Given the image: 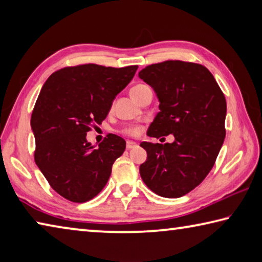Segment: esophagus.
Wrapping results in <instances>:
<instances>
[{"instance_id":"esophagus-1","label":"esophagus","mask_w":262,"mask_h":262,"mask_svg":"<svg viewBox=\"0 0 262 262\" xmlns=\"http://www.w3.org/2000/svg\"><path fill=\"white\" fill-rule=\"evenodd\" d=\"M136 147H137V144L135 143V142L127 141V143H126V148H127L128 150H130V149H134V148H136Z\"/></svg>"}]
</instances>
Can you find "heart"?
<instances>
[{"instance_id": "heart-1", "label": "heart", "mask_w": 262, "mask_h": 262, "mask_svg": "<svg viewBox=\"0 0 262 262\" xmlns=\"http://www.w3.org/2000/svg\"><path fill=\"white\" fill-rule=\"evenodd\" d=\"M145 88H148V86L144 85V84H137V85L133 86L130 89V95H134V94H136V92L143 90V89H145ZM141 132H142V128L140 126H132V127L126 128V129L123 130L125 134L129 135V136H139L141 134Z\"/></svg>"}]
</instances>
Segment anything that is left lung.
Instances as JSON below:
<instances>
[{
    "label": "left lung",
    "instance_id": "obj_1",
    "mask_svg": "<svg viewBox=\"0 0 262 262\" xmlns=\"http://www.w3.org/2000/svg\"><path fill=\"white\" fill-rule=\"evenodd\" d=\"M139 76L154 88L159 112L150 137L173 134V143L142 142L147 161L140 166L144 184L163 198L189 193L209 173L225 139L227 100L205 66L168 60L147 66Z\"/></svg>",
    "mask_w": 262,
    "mask_h": 262
}]
</instances>
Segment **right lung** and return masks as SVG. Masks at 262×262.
<instances>
[{
  "instance_id": "1",
  "label": "right lung",
  "mask_w": 262,
  "mask_h": 262,
  "mask_svg": "<svg viewBox=\"0 0 262 262\" xmlns=\"http://www.w3.org/2000/svg\"><path fill=\"white\" fill-rule=\"evenodd\" d=\"M137 68L78 64L56 70L43 84L31 117L34 162L51 187L68 201L82 203L98 195L115 159L125 151L120 136L107 134L95 149L86 133L105 120L115 96Z\"/></svg>"
}]
</instances>
